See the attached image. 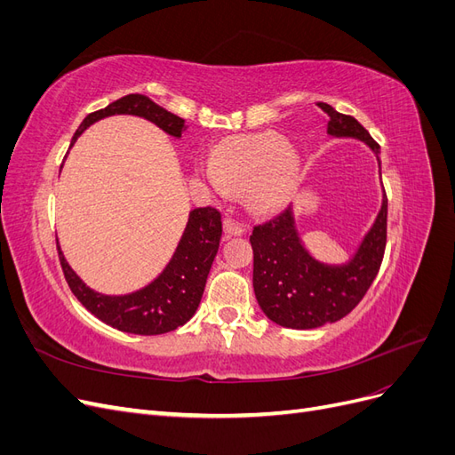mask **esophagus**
Returning a JSON list of instances; mask_svg holds the SVG:
<instances>
[{
  "label": "esophagus",
  "mask_w": 455,
  "mask_h": 455,
  "mask_svg": "<svg viewBox=\"0 0 455 455\" xmlns=\"http://www.w3.org/2000/svg\"><path fill=\"white\" fill-rule=\"evenodd\" d=\"M224 233L226 237H235V235H243L244 233V226L235 218H226L224 220Z\"/></svg>",
  "instance_id": "1"
}]
</instances>
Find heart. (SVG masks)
Segmentation results:
<instances>
[{
	"label": "heart",
	"mask_w": 455,
	"mask_h": 455,
	"mask_svg": "<svg viewBox=\"0 0 455 455\" xmlns=\"http://www.w3.org/2000/svg\"><path fill=\"white\" fill-rule=\"evenodd\" d=\"M298 157L279 132H266L220 146L211 161L197 163V176L216 194L251 189L261 209H277L298 182Z\"/></svg>",
	"instance_id": "b5f03b06"
}]
</instances>
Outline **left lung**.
<instances>
[{
  "instance_id": "left-lung-1",
  "label": "left lung",
  "mask_w": 455,
  "mask_h": 455,
  "mask_svg": "<svg viewBox=\"0 0 455 455\" xmlns=\"http://www.w3.org/2000/svg\"><path fill=\"white\" fill-rule=\"evenodd\" d=\"M328 114V134L338 139L363 140L374 151L379 169V144L351 116L319 102ZM387 243V196L383 191L381 211L364 235L355 256L341 266L315 259L301 244L291 206L266 224L254 226V294L267 319L286 328L309 330L336 323L351 313L364 298L379 271Z\"/></svg>"
}]
</instances>
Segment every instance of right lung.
<instances>
[{
    "label": "right lung",
    "instance_id": "right-lung-1",
    "mask_svg": "<svg viewBox=\"0 0 455 455\" xmlns=\"http://www.w3.org/2000/svg\"><path fill=\"white\" fill-rule=\"evenodd\" d=\"M139 116L167 134L180 139L186 123L167 109L149 100L144 94H127L109 106L89 114L74 134V140L92 123L109 116ZM222 239V214L212 206H203L189 212L184 235L176 246L167 267L156 281L125 296H106L94 292L68 264L57 241L60 266L74 296L96 319L121 332L156 336L176 330L196 315L204 292L206 277L216 258Z\"/></svg>",
    "mask_w": 455,
    "mask_h": 455
}]
</instances>
